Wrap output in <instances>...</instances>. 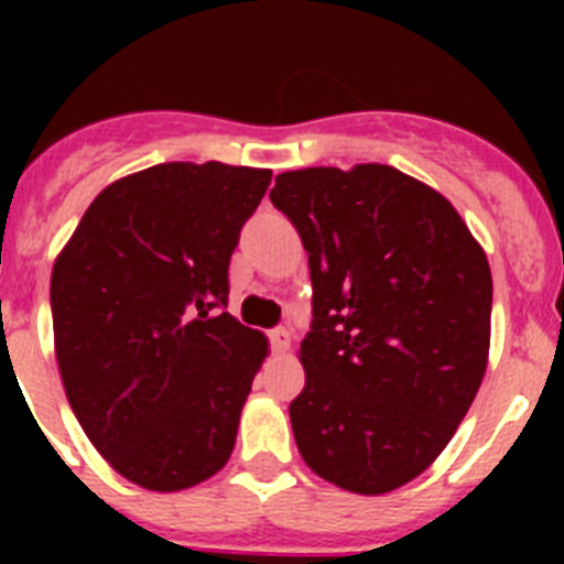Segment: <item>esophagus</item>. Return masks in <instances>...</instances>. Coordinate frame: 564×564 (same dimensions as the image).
<instances>
[{
    "mask_svg": "<svg viewBox=\"0 0 564 564\" xmlns=\"http://www.w3.org/2000/svg\"><path fill=\"white\" fill-rule=\"evenodd\" d=\"M271 344L276 352H288L291 350V330H285V327H276V330H271Z\"/></svg>",
    "mask_w": 564,
    "mask_h": 564,
    "instance_id": "1",
    "label": "esophagus"
}]
</instances>
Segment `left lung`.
Returning a JSON list of instances; mask_svg holds the SVG:
<instances>
[{
    "mask_svg": "<svg viewBox=\"0 0 564 564\" xmlns=\"http://www.w3.org/2000/svg\"><path fill=\"white\" fill-rule=\"evenodd\" d=\"M271 203L313 282L299 455L352 495L395 491L446 449L486 376V251L441 192L383 163L282 172Z\"/></svg>",
    "mask_w": 564,
    "mask_h": 564,
    "instance_id": "1",
    "label": "left lung"
}]
</instances>
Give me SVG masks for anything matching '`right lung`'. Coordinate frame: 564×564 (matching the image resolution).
<instances>
[{"instance_id":"1","label":"right lung","mask_w":564,"mask_h":564,"mask_svg":"<svg viewBox=\"0 0 564 564\" xmlns=\"http://www.w3.org/2000/svg\"><path fill=\"white\" fill-rule=\"evenodd\" d=\"M271 169L158 163L89 203L50 276L64 392L98 455L149 491L228 463L268 338L217 307Z\"/></svg>"}]
</instances>
